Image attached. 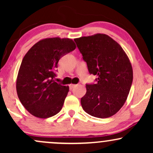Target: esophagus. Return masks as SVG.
Masks as SVG:
<instances>
[{
    "mask_svg": "<svg viewBox=\"0 0 153 153\" xmlns=\"http://www.w3.org/2000/svg\"><path fill=\"white\" fill-rule=\"evenodd\" d=\"M76 85H75V84H71V85H69L70 89H71V90H73V89L75 87H76Z\"/></svg>",
    "mask_w": 153,
    "mask_h": 153,
    "instance_id": "1",
    "label": "esophagus"
}]
</instances>
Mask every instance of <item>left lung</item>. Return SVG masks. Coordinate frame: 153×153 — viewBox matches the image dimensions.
<instances>
[{
  "label": "left lung",
  "instance_id": "left-lung-1",
  "mask_svg": "<svg viewBox=\"0 0 153 153\" xmlns=\"http://www.w3.org/2000/svg\"><path fill=\"white\" fill-rule=\"evenodd\" d=\"M89 73L97 75L96 84L86 85L81 106L98 118L114 115L125 103L133 80L129 57L115 40L104 34L75 39Z\"/></svg>",
  "mask_w": 153,
  "mask_h": 153
}]
</instances>
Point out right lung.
<instances>
[{
  "label": "right lung",
  "mask_w": 153,
  "mask_h": 153,
  "mask_svg": "<svg viewBox=\"0 0 153 153\" xmlns=\"http://www.w3.org/2000/svg\"><path fill=\"white\" fill-rule=\"evenodd\" d=\"M76 48L69 38L40 40L23 58L16 79L17 95L31 114L46 119L62 109L69 86L54 81L59 59Z\"/></svg>",
  "instance_id": "right-lung-1"
}]
</instances>
